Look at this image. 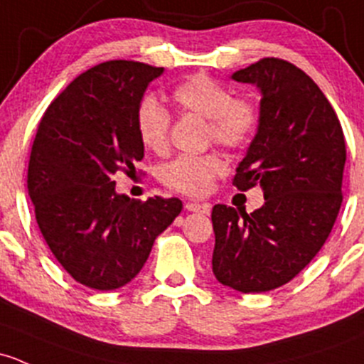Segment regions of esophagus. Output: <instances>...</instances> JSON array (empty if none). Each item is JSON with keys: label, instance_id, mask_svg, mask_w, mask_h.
Masks as SVG:
<instances>
[{"label": "esophagus", "instance_id": "esophagus-1", "mask_svg": "<svg viewBox=\"0 0 364 364\" xmlns=\"http://www.w3.org/2000/svg\"><path fill=\"white\" fill-rule=\"evenodd\" d=\"M185 209H186V211H190V213L209 214V211H211V205H209V204H198V202H186Z\"/></svg>", "mask_w": 364, "mask_h": 364}]
</instances>
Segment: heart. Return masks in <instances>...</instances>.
Masks as SVG:
<instances>
[{
	"label": "heart",
	"mask_w": 364,
	"mask_h": 364,
	"mask_svg": "<svg viewBox=\"0 0 364 364\" xmlns=\"http://www.w3.org/2000/svg\"><path fill=\"white\" fill-rule=\"evenodd\" d=\"M172 99L181 112L208 120V137L227 148H240L251 139L258 112L247 99H233V92L209 76L197 75L179 83ZM169 112L148 95L136 112V131L146 150L164 155L169 148ZM227 164L218 153L179 155L160 171L164 185L185 195H204L221 176Z\"/></svg>",
	"instance_id": "heart-1"
}]
</instances>
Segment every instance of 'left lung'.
<instances>
[{"instance_id":"1","label":"left lung","mask_w":364,"mask_h":364,"mask_svg":"<svg viewBox=\"0 0 364 364\" xmlns=\"http://www.w3.org/2000/svg\"><path fill=\"white\" fill-rule=\"evenodd\" d=\"M262 94L258 129L233 185H259L265 204L246 213L216 204L213 274L240 293L289 282L319 252L342 205L346 139L311 76L282 59H262L230 76Z\"/></svg>"}]
</instances>
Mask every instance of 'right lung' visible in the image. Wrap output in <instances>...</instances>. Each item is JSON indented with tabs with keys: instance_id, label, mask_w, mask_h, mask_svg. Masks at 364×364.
<instances>
[{
	"instance_id": "right-lung-1",
	"label": "right lung",
	"mask_w": 364,
	"mask_h": 364,
	"mask_svg": "<svg viewBox=\"0 0 364 364\" xmlns=\"http://www.w3.org/2000/svg\"><path fill=\"white\" fill-rule=\"evenodd\" d=\"M164 75L134 60H109L75 78L48 106L31 150L28 190L48 247L80 284L112 291L131 282L156 237L176 220L179 198L134 200L114 174L144 156L136 112Z\"/></svg>"
}]
</instances>
